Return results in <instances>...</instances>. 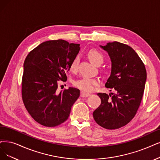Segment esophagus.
Wrapping results in <instances>:
<instances>
[{"mask_svg": "<svg viewBox=\"0 0 160 160\" xmlns=\"http://www.w3.org/2000/svg\"><path fill=\"white\" fill-rule=\"evenodd\" d=\"M90 96V93H86L84 92H80V96L82 98H86Z\"/></svg>", "mask_w": 160, "mask_h": 160, "instance_id": "esophagus-1", "label": "esophagus"}]
</instances>
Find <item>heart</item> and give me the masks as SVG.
<instances>
[{
	"label": "heart",
	"mask_w": 160,
	"mask_h": 160,
	"mask_svg": "<svg viewBox=\"0 0 160 160\" xmlns=\"http://www.w3.org/2000/svg\"><path fill=\"white\" fill-rule=\"evenodd\" d=\"M88 56L90 60L95 64H101L103 60L104 57L103 55L99 51L96 49H91L88 52ZM79 62V57L76 56L72 61L70 62V68L74 72L78 68V64ZM99 83V80L96 78H92V77L84 76L82 78L74 82V86L86 92H89L93 90L94 88Z\"/></svg>",
	"instance_id": "heart-1"
}]
</instances>
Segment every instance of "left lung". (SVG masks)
<instances>
[{
	"label": "left lung",
	"instance_id": "1",
	"mask_svg": "<svg viewBox=\"0 0 160 160\" xmlns=\"http://www.w3.org/2000/svg\"><path fill=\"white\" fill-rule=\"evenodd\" d=\"M100 47L111 61V75L105 86L115 93H97L102 103L93 117L103 128L117 129L127 125L137 113L144 94L146 70L131 47L117 41Z\"/></svg>",
	"mask_w": 160,
	"mask_h": 160
}]
</instances>
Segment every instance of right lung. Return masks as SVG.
Instances as JSON below:
<instances>
[{"label": "right lung", "mask_w": 160, "mask_h": 160, "mask_svg": "<svg viewBox=\"0 0 160 160\" xmlns=\"http://www.w3.org/2000/svg\"><path fill=\"white\" fill-rule=\"evenodd\" d=\"M80 45L63 39L45 41L29 52L23 63L22 97L33 119L45 127L61 125L69 117L80 90L69 88L59 92L60 81H67L70 64Z\"/></svg>", "instance_id": "1"}]
</instances>
